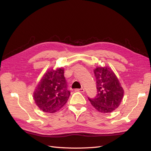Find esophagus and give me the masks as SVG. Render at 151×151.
I'll use <instances>...</instances> for the list:
<instances>
[{"mask_svg":"<svg viewBox=\"0 0 151 151\" xmlns=\"http://www.w3.org/2000/svg\"><path fill=\"white\" fill-rule=\"evenodd\" d=\"M76 91H77V92H80V93H84V89H83V88L77 89H76Z\"/></svg>","mask_w":151,"mask_h":151,"instance_id":"34e87169","label":"esophagus"}]
</instances>
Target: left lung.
<instances>
[{
  "label": "left lung",
  "instance_id": "obj_1",
  "mask_svg": "<svg viewBox=\"0 0 151 151\" xmlns=\"http://www.w3.org/2000/svg\"><path fill=\"white\" fill-rule=\"evenodd\" d=\"M97 94L93 98L88 97L91 104L98 111L111 113L119 106L123 96V89L114 72L109 67L96 68Z\"/></svg>",
  "mask_w": 151,
  "mask_h": 151
}]
</instances>
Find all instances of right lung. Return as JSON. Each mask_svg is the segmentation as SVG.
<instances>
[{"label": "right lung", "mask_w": 151, "mask_h": 151, "mask_svg": "<svg viewBox=\"0 0 151 151\" xmlns=\"http://www.w3.org/2000/svg\"><path fill=\"white\" fill-rule=\"evenodd\" d=\"M64 77V69L49 70L45 73L35 91L36 105L46 113H55L64 106L70 96Z\"/></svg>", "instance_id": "1"}]
</instances>
